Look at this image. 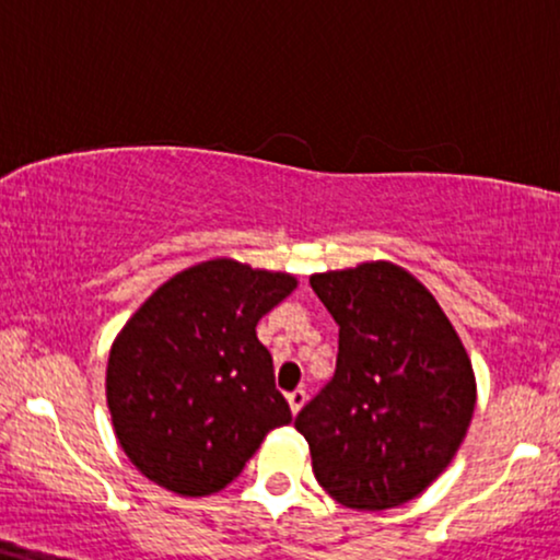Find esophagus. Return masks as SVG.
I'll return each mask as SVG.
<instances>
[{
  "mask_svg": "<svg viewBox=\"0 0 560 560\" xmlns=\"http://www.w3.org/2000/svg\"><path fill=\"white\" fill-rule=\"evenodd\" d=\"M287 401H289V409H292V415H298L300 409L305 407L307 394L302 388H298V390H292V394H287Z\"/></svg>",
  "mask_w": 560,
  "mask_h": 560,
  "instance_id": "1",
  "label": "esophagus"
}]
</instances>
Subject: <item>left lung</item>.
<instances>
[{
  "instance_id": "obj_1",
  "label": "left lung",
  "mask_w": 560,
  "mask_h": 560,
  "mask_svg": "<svg viewBox=\"0 0 560 560\" xmlns=\"http://www.w3.org/2000/svg\"><path fill=\"white\" fill-rule=\"evenodd\" d=\"M310 287L339 323L334 378L294 420L315 480L341 506H401L467 435L477 401L467 349L428 287L396 262L313 273Z\"/></svg>"
}]
</instances>
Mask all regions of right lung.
<instances>
[{
  "label": "right lung",
  "mask_w": 560,
  "mask_h": 560,
  "mask_svg": "<svg viewBox=\"0 0 560 560\" xmlns=\"http://www.w3.org/2000/svg\"><path fill=\"white\" fill-rule=\"evenodd\" d=\"M298 289L292 273L232 258L164 281L114 339L106 404L148 480L185 498L224 490L292 412L255 326Z\"/></svg>",
  "instance_id": "1"
}]
</instances>
